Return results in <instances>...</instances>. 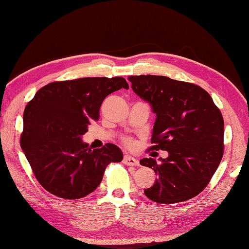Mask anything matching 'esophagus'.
<instances>
[{
    "label": "esophagus",
    "instance_id": "esophagus-1",
    "mask_svg": "<svg viewBox=\"0 0 249 249\" xmlns=\"http://www.w3.org/2000/svg\"><path fill=\"white\" fill-rule=\"evenodd\" d=\"M124 163L125 165H130V166H137V165H139V160L137 159L132 158V156H130V155H124Z\"/></svg>",
    "mask_w": 249,
    "mask_h": 249
}]
</instances>
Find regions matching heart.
<instances>
[{
    "label": "heart",
    "instance_id": "obj_1",
    "mask_svg": "<svg viewBox=\"0 0 249 249\" xmlns=\"http://www.w3.org/2000/svg\"><path fill=\"white\" fill-rule=\"evenodd\" d=\"M125 141H127V143H128V144H131V140H130V139H127V140H125Z\"/></svg>",
    "mask_w": 249,
    "mask_h": 249
}]
</instances>
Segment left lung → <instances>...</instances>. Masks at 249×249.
Instances as JSON below:
<instances>
[{
    "label": "left lung",
    "mask_w": 249,
    "mask_h": 249,
    "mask_svg": "<svg viewBox=\"0 0 249 249\" xmlns=\"http://www.w3.org/2000/svg\"><path fill=\"white\" fill-rule=\"evenodd\" d=\"M132 89L156 115L150 150L168 158L142 159L158 179L144 190L152 201L172 204L196 197L210 182L224 150V120L207 90L162 75L129 76Z\"/></svg>",
    "instance_id": "8db88e82"
}]
</instances>
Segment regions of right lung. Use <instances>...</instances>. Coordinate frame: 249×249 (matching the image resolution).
Wrapping results in <instances>:
<instances>
[{
  "label": "right lung",
  "mask_w": 249,
  "mask_h": 249,
  "mask_svg": "<svg viewBox=\"0 0 249 249\" xmlns=\"http://www.w3.org/2000/svg\"><path fill=\"white\" fill-rule=\"evenodd\" d=\"M120 89H129L120 76L52 82L27 104L20 146L39 184L50 194L85 197L102 182L107 165L124 159L111 143L90 150L82 141L89 124L99 119L104 99Z\"/></svg>",
  "instance_id": "1"
}]
</instances>
